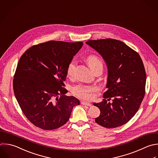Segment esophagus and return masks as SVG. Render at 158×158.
<instances>
[{
	"mask_svg": "<svg viewBox=\"0 0 158 158\" xmlns=\"http://www.w3.org/2000/svg\"><path fill=\"white\" fill-rule=\"evenodd\" d=\"M81 104L83 106H91V104L89 102H83V101H81Z\"/></svg>",
	"mask_w": 158,
	"mask_h": 158,
	"instance_id": "esophagus-1",
	"label": "esophagus"
}]
</instances>
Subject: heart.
<instances>
[{
  "label": "heart",
  "mask_w": 158,
  "mask_h": 158,
  "mask_svg": "<svg viewBox=\"0 0 158 158\" xmlns=\"http://www.w3.org/2000/svg\"><path fill=\"white\" fill-rule=\"evenodd\" d=\"M87 62L90 68L94 72L99 68H102L103 64L101 60L95 55H90L86 57ZM77 60L73 59L69 63L67 67V74L69 77H72L74 73L77 66ZM96 88L93 86H86L79 85L72 88V93L77 98L83 100H90L93 96L92 93L94 92Z\"/></svg>",
  "instance_id": "b5f03b06"
}]
</instances>
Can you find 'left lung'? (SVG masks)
Returning <instances> with one entry per match:
<instances>
[{
	"label": "left lung",
	"mask_w": 158,
	"mask_h": 158,
	"mask_svg": "<svg viewBox=\"0 0 158 158\" xmlns=\"http://www.w3.org/2000/svg\"><path fill=\"white\" fill-rule=\"evenodd\" d=\"M98 51L108 69L103 100L94 103L100 110L95 122L110 128L128 122L136 113L145 94L146 72L139 55L123 42L114 39L89 40L86 43ZM113 98L112 103H107Z\"/></svg>",
	"instance_id": "1"
}]
</instances>
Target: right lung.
<instances>
[{
    "label": "right lung",
    "mask_w": 158,
    "mask_h": 158,
    "mask_svg": "<svg viewBox=\"0 0 158 158\" xmlns=\"http://www.w3.org/2000/svg\"><path fill=\"white\" fill-rule=\"evenodd\" d=\"M83 44L49 41L31 46L21 56L14 91L23 113L36 127L46 130L60 127L69 120L73 107L80 104L76 98L65 95L64 81L69 63Z\"/></svg>",
    "instance_id": "1"
}]
</instances>
